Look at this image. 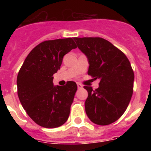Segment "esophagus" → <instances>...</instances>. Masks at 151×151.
Returning a JSON list of instances; mask_svg holds the SVG:
<instances>
[{
    "instance_id": "34e87169",
    "label": "esophagus",
    "mask_w": 151,
    "mask_h": 151,
    "mask_svg": "<svg viewBox=\"0 0 151 151\" xmlns=\"http://www.w3.org/2000/svg\"><path fill=\"white\" fill-rule=\"evenodd\" d=\"M77 86H78V88H82L83 86H82V85H81L80 83H77Z\"/></svg>"
}]
</instances>
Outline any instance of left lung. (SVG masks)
<instances>
[{"mask_svg":"<svg viewBox=\"0 0 151 151\" xmlns=\"http://www.w3.org/2000/svg\"><path fill=\"white\" fill-rule=\"evenodd\" d=\"M74 40L88 58V74L100 79L95 90L84 86L88 93L86 114L97 125H110L122 116L132 96L134 75L130 62L123 52L102 38Z\"/></svg>","mask_w":151,"mask_h":151,"instance_id":"obj_1","label":"left lung"}]
</instances>
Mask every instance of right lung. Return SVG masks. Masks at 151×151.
<instances>
[{"instance_id":"add662e5","label":"right lung","mask_w":151,"mask_h":151,"mask_svg":"<svg viewBox=\"0 0 151 151\" xmlns=\"http://www.w3.org/2000/svg\"><path fill=\"white\" fill-rule=\"evenodd\" d=\"M76 47L71 38L43 41L32 50L19 71V99L40 126L59 127L69 118L77 85L69 81L63 86H54L53 75L60 69L64 55Z\"/></svg>"}]
</instances>
